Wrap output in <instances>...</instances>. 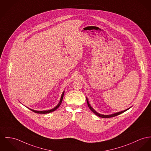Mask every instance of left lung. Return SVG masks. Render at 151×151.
I'll return each mask as SVG.
<instances>
[{
  "mask_svg": "<svg viewBox=\"0 0 151 151\" xmlns=\"http://www.w3.org/2000/svg\"><path fill=\"white\" fill-rule=\"evenodd\" d=\"M87 104H88V107L90 108V109L93 111V113L95 115H96V116H100V117H101V118H111V117L116 116H118V115H119V114L123 113L124 112L126 111L127 110H128V109H127V110H124V111H120V112H118V113H116L113 114H111V115H107V116H106V115H102V114H101L97 113L96 111H95V110L93 109V108L91 107V106L89 104V102H88L87 99Z\"/></svg>",
  "mask_w": 151,
  "mask_h": 151,
  "instance_id": "1",
  "label": "left lung"
}]
</instances>
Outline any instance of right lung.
Instances as JSON below:
<instances>
[{
    "label": "right lung",
    "instance_id": "obj_1",
    "mask_svg": "<svg viewBox=\"0 0 151 151\" xmlns=\"http://www.w3.org/2000/svg\"><path fill=\"white\" fill-rule=\"evenodd\" d=\"M64 92L63 93V94L61 95V99H60V102L58 103V104L55 107H54L53 109H51V110H45V111H36V110H32V109H30L32 111L35 112V113H38V114H47V113H51L52 111H54L55 110H56L57 109H58V107L60 106V104H61V102L63 101V96H64Z\"/></svg>",
    "mask_w": 151,
    "mask_h": 151
}]
</instances>
